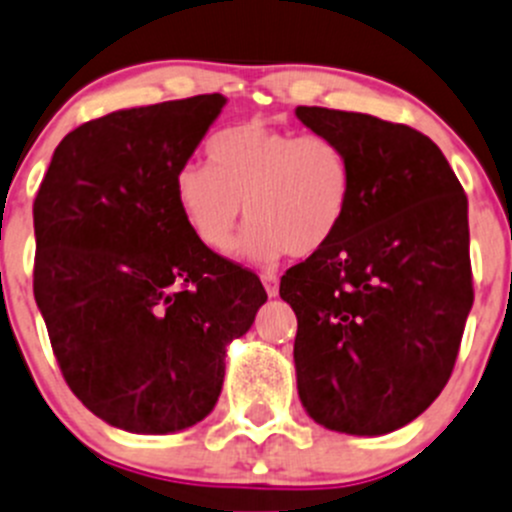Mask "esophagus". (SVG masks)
Instances as JSON below:
<instances>
[{
  "mask_svg": "<svg viewBox=\"0 0 512 512\" xmlns=\"http://www.w3.org/2000/svg\"><path fill=\"white\" fill-rule=\"evenodd\" d=\"M262 285L270 297H277V292H280V280L275 275H262Z\"/></svg>",
  "mask_w": 512,
  "mask_h": 512,
  "instance_id": "obj_1",
  "label": "esophagus"
}]
</instances>
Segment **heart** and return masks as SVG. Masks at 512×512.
Masks as SVG:
<instances>
[{
    "label": "heart",
    "instance_id": "heart-1",
    "mask_svg": "<svg viewBox=\"0 0 512 512\" xmlns=\"http://www.w3.org/2000/svg\"><path fill=\"white\" fill-rule=\"evenodd\" d=\"M210 165L185 162L175 202L197 242L212 252L240 240L245 260L272 265L285 252L310 257L332 242L352 195L347 152L332 137L295 135L265 122H242L210 142Z\"/></svg>",
    "mask_w": 512,
    "mask_h": 512
}]
</instances>
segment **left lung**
<instances>
[{
  "mask_svg": "<svg viewBox=\"0 0 512 512\" xmlns=\"http://www.w3.org/2000/svg\"><path fill=\"white\" fill-rule=\"evenodd\" d=\"M350 157L352 195L327 247L290 267L302 408L347 435L413 423L450 380L473 307L468 197L430 137L408 124L297 107Z\"/></svg>",
  "mask_w": 512,
  "mask_h": 512,
  "instance_id": "8db88e82",
  "label": "left lung"
}]
</instances>
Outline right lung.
Instances as JSON below:
<instances>
[{"mask_svg":"<svg viewBox=\"0 0 512 512\" xmlns=\"http://www.w3.org/2000/svg\"><path fill=\"white\" fill-rule=\"evenodd\" d=\"M227 99L117 109L54 150L34 200V300L69 390L112 428L167 435L215 408L260 277L207 250L175 175Z\"/></svg>","mask_w":512,"mask_h":512,"instance_id":"add662e5","label":"right lung"}]
</instances>
